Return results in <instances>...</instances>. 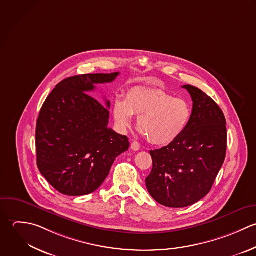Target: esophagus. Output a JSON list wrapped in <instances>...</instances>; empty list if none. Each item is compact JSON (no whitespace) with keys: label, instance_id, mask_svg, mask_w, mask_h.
Wrapping results in <instances>:
<instances>
[{"label":"esophagus","instance_id":"esophagus-1","mask_svg":"<svg viewBox=\"0 0 256 256\" xmlns=\"http://www.w3.org/2000/svg\"><path fill=\"white\" fill-rule=\"evenodd\" d=\"M130 148H132L134 152H138V150H140V144H138V142H132V144H130Z\"/></svg>","mask_w":256,"mask_h":256}]
</instances>
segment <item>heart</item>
Instances as JSON below:
<instances>
[{
    "instance_id": "obj_1",
    "label": "heart",
    "mask_w": 256,
    "mask_h": 256,
    "mask_svg": "<svg viewBox=\"0 0 256 256\" xmlns=\"http://www.w3.org/2000/svg\"><path fill=\"white\" fill-rule=\"evenodd\" d=\"M112 114L118 128L126 130L134 116L138 118V128L148 140L166 146L178 140L188 126L192 108L188 100L154 88H130L124 100L118 98L112 106Z\"/></svg>"
}]
</instances>
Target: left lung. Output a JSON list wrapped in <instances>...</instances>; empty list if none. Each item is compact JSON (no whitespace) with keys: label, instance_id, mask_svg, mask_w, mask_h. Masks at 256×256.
I'll list each match as a JSON object with an SVG mask.
<instances>
[{"label":"left lung","instance_id":"1","mask_svg":"<svg viewBox=\"0 0 256 256\" xmlns=\"http://www.w3.org/2000/svg\"><path fill=\"white\" fill-rule=\"evenodd\" d=\"M194 102L188 128L172 144L150 150L152 170L146 188L162 206L180 208L204 198L212 190L226 154L224 114L202 90L186 84Z\"/></svg>","mask_w":256,"mask_h":256}]
</instances>
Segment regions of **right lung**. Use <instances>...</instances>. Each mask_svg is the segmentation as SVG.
I'll return each instance as SVG.
<instances>
[{
  "mask_svg": "<svg viewBox=\"0 0 256 256\" xmlns=\"http://www.w3.org/2000/svg\"><path fill=\"white\" fill-rule=\"evenodd\" d=\"M120 72L68 78L44 100L36 128V164L58 192L80 196L96 190L114 160L130 148L128 136L108 128L110 100L102 106L88 94Z\"/></svg>",
  "mask_w": 256,
  "mask_h": 256,
  "instance_id": "1",
  "label": "right lung"
}]
</instances>
